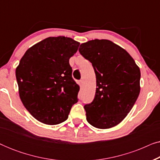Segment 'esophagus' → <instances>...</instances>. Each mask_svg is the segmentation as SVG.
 Segmentation results:
<instances>
[{
  "instance_id": "obj_1",
  "label": "esophagus",
  "mask_w": 160,
  "mask_h": 160,
  "mask_svg": "<svg viewBox=\"0 0 160 160\" xmlns=\"http://www.w3.org/2000/svg\"><path fill=\"white\" fill-rule=\"evenodd\" d=\"M83 83H84V81H83V80H80L79 81V85H80V86H82Z\"/></svg>"
}]
</instances>
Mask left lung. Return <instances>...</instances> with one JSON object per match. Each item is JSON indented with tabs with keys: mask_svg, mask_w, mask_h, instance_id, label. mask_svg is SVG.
Masks as SVG:
<instances>
[{
	"mask_svg": "<svg viewBox=\"0 0 160 160\" xmlns=\"http://www.w3.org/2000/svg\"><path fill=\"white\" fill-rule=\"evenodd\" d=\"M78 51L92 64L98 87L93 101L84 106L87 122L99 129L113 128L127 117L138 99L139 67L125 49L106 39L83 43Z\"/></svg>",
	"mask_w": 160,
	"mask_h": 160,
	"instance_id": "1",
	"label": "left lung"
}]
</instances>
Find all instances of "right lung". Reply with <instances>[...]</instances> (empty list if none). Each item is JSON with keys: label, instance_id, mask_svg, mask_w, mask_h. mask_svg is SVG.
I'll list each match as a JSON object with an SVG mask.
<instances>
[{"label": "right lung", "instance_id": "right-lung-1", "mask_svg": "<svg viewBox=\"0 0 160 160\" xmlns=\"http://www.w3.org/2000/svg\"><path fill=\"white\" fill-rule=\"evenodd\" d=\"M80 43L65 36L49 37L29 48L16 68L19 98L38 121L65 122L77 102L79 86L72 78L69 59Z\"/></svg>", "mask_w": 160, "mask_h": 160}]
</instances>
